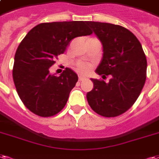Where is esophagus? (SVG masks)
Returning a JSON list of instances; mask_svg holds the SVG:
<instances>
[{
	"label": "esophagus",
	"mask_w": 159,
	"mask_h": 159,
	"mask_svg": "<svg viewBox=\"0 0 159 159\" xmlns=\"http://www.w3.org/2000/svg\"><path fill=\"white\" fill-rule=\"evenodd\" d=\"M86 79H87V77H85V76H78V80H79L80 82H81V81H84V80Z\"/></svg>",
	"instance_id": "esophagus-1"
}]
</instances>
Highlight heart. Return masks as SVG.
Instances as JSON below:
<instances>
[{
	"label": "heart",
	"mask_w": 159,
	"mask_h": 159,
	"mask_svg": "<svg viewBox=\"0 0 159 159\" xmlns=\"http://www.w3.org/2000/svg\"><path fill=\"white\" fill-rule=\"evenodd\" d=\"M77 70L82 72V73H88L90 70V66L86 63H80L77 65Z\"/></svg>",
	"instance_id": "1"
}]
</instances>
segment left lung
Masks as SVG:
<instances>
[{
	"label": "left lung",
	"instance_id": "8db88e82",
	"mask_svg": "<svg viewBox=\"0 0 159 159\" xmlns=\"http://www.w3.org/2000/svg\"><path fill=\"white\" fill-rule=\"evenodd\" d=\"M103 44V58L96 72L109 82L91 79L93 89L87 93L92 109L104 117H116L127 111L139 97L145 84L147 59L137 38L120 25L88 22Z\"/></svg>",
	"mask_w": 159,
	"mask_h": 159
}]
</instances>
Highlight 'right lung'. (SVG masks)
I'll return each instance as SVG.
<instances>
[{
	"instance_id": "add662e5",
	"label": "right lung",
	"mask_w": 159,
	"mask_h": 159,
	"mask_svg": "<svg viewBox=\"0 0 159 159\" xmlns=\"http://www.w3.org/2000/svg\"><path fill=\"white\" fill-rule=\"evenodd\" d=\"M86 21L53 22L35 26L15 54L12 76L17 94L28 109L41 117L58 114L78 80L70 68L56 76L50 73L55 60L71 39L92 34Z\"/></svg>"
}]
</instances>
